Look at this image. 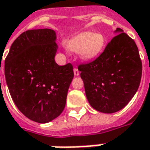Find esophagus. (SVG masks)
<instances>
[{
    "label": "esophagus",
    "instance_id": "34e87169",
    "mask_svg": "<svg viewBox=\"0 0 150 150\" xmlns=\"http://www.w3.org/2000/svg\"><path fill=\"white\" fill-rule=\"evenodd\" d=\"M73 72H74V75H75V76H78V75L80 74V72L78 71V69H77V68H74Z\"/></svg>",
    "mask_w": 150,
    "mask_h": 150
}]
</instances>
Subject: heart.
Here are the masks:
<instances>
[{"label":"heart","instance_id":"obj_1","mask_svg":"<svg viewBox=\"0 0 150 150\" xmlns=\"http://www.w3.org/2000/svg\"><path fill=\"white\" fill-rule=\"evenodd\" d=\"M105 43V38L101 34L83 32L70 40L68 47L73 52H78L82 59H90L101 53Z\"/></svg>","mask_w":150,"mask_h":150}]
</instances>
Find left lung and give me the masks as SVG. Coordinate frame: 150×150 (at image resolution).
<instances>
[{
	"mask_svg": "<svg viewBox=\"0 0 150 150\" xmlns=\"http://www.w3.org/2000/svg\"><path fill=\"white\" fill-rule=\"evenodd\" d=\"M104 51L90 63L78 65L90 105L100 112L114 113L137 91L142 62L135 42L120 28Z\"/></svg>",
	"mask_w": 150,
	"mask_h": 150,
	"instance_id": "8db88e82",
	"label": "left lung"
}]
</instances>
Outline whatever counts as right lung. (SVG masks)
<instances>
[{"label": "right lung", "mask_w": 150, "mask_h": 150, "mask_svg": "<svg viewBox=\"0 0 150 150\" xmlns=\"http://www.w3.org/2000/svg\"><path fill=\"white\" fill-rule=\"evenodd\" d=\"M53 30H31L12 44L5 60V76L12 100L27 118L47 123L66 105L74 73L71 63L59 66Z\"/></svg>", "instance_id": "add662e5"}]
</instances>
